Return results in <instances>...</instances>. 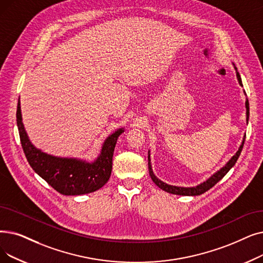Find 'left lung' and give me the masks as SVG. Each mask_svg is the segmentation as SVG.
<instances>
[{
  "label": "left lung",
  "mask_w": 263,
  "mask_h": 263,
  "mask_svg": "<svg viewBox=\"0 0 263 263\" xmlns=\"http://www.w3.org/2000/svg\"><path fill=\"white\" fill-rule=\"evenodd\" d=\"M233 66H234V70H235V73H236V78H237V82L239 84V86L243 87V84H242V79H241V76H239L238 72H237V68L236 66L234 65V63H232ZM244 95L246 96L245 91H244ZM245 107H246V123H248V119H249V103H248V100L246 98V101H245ZM244 142H245V135L243 138V141H242V144L239 145L237 152L235 153V155L228 161L220 170L217 171V172H215L211 177H209L206 180L201 182V184H199L198 186H195V187H179V186H173V185H168L166 184V182L162 181L161 179H159L153 171V166H152V160H151V152L148 151V168H149V175L153 179V181L155 182V184L160 188L162 189L168 193H172V195H177V196H200L202 195V193L206 192L208 190H210L213 186H215L217 182H218L234 166V164L236 163L237 159L239 157V155H241V152L243 149V145H244Z\"/></svg>",
  "instance_id": "left-lung-1"
}]
</instances>
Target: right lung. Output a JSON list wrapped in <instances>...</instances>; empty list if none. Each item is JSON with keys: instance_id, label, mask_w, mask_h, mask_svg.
Returning <instances> with one entry per match:
<instances>
[{"instance_id": "right-lung-1", "label": "right lung", "mask_w": 263, "mask_h": 263, "mask_svg": "<svg viewBox=\"0 0 263 263\" xmlns=\"http://www.w3.org/2000/svg\"><path fill=\"white\" fill-rule=\"evenodd\" d=\"M16 117L21 146L29 164L34 172L46 180L54 190L64 196H81L97 191L108 181L111 174L114 151L124 128L109 134L102 144L98 158L89 162L84 159L48 155L34 146L22 122L20 100H18Z\"/></svg>"}]
</instances>
